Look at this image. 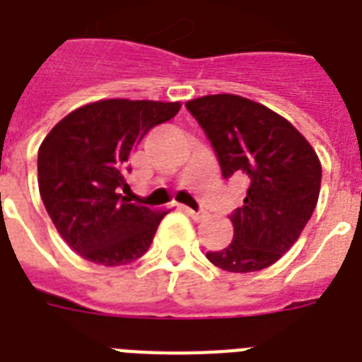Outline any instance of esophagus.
<instances>
[{
	"instance_id": "1",
	"label": "esophagus",
	"mask_w": 362,
	"mask_h": 362,
	"mask_svg": "<svg viewBox=\"0 0 362 362\" xmlns=\"http://www.w3.org/2000/svg\"><path fill=\"white\" fill-rule=\"evenodd\" d=\"M184 210H186L187 214L192 216L193 220L201 221V220H204V218H206V212H203V210H201V212H195V210H192L189 206H184Z\"/></svg>"
}]
</instances>
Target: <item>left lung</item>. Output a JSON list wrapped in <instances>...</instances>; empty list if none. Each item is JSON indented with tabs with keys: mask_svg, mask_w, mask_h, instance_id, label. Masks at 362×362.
<instances>
[{
	"mask_svg": "<svg viewBox=\"0 0 362 362\" xmlns=\"http://www.w3.org/2000/svg\"><path fill=\"white\" fill-rule=\"evenodd\" d=\"M186 107L212 142L221 175L250 180L244 204L231 216V244L206 257L227 272L267 269L312 218L321 187L320 158L284 116L252 99L218 93Z\"/></svg>",
	"mask_w": 362,
	"mask_h": 362,
	"instance_id": "1",
	"label": "left lung"
}]
</instances>
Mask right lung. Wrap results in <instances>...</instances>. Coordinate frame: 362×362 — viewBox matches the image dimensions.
Listing matches in <instances>:
<instances>
[{"label": "right lung", "mask_w": 362, "mask_h": 362, "mask_svg": "<svg viewBox=\"0 0 362 362\" xmlns=\"http://www.w3.org/2000/svg\"><path fill=\"white\" fill-rule=\"evenodd\" d=\"M180 103L103 99L54 125L39 146V193L50 220L81 257L120 267L142 257L169 210L122 197L131 150L153 125L175 118Z\"/></svg>", "instance_id": "right-lung-1"}]
</instances>
